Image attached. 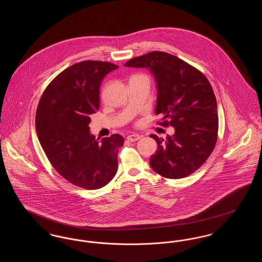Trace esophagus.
I'll return each instance as SVG.
<instances>
[{"label": "esophagus", "instance_id": "34e87169", "mask_svg": "<svg viewBox=\"0 0 262 262\" xmlns=\"http://www.w3.org/2000/svg\"><path fill=\"white\" fill-rule=\"evenodd\" d=\"M139 138H140V136H138V135H129L128 137H126V139H127L128 141H130V142L137 141Z\"/></svg>", "mask_w": 262, "mask_h": 262}]
</instances>
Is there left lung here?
Wrapping results in <instances>:
<instances>
[{"mask_svg":"<svg viewBox=\"0 0 262 262\" xmlns=\"http://www.w3.org/2000/svg\"><path fill=\"white\" fill-rule=\"evenodd\" d=\"M146 68L157 86L155 114L162 117L163 126H174L166 139L151 135L158 149L150 166L168 179L192 174L207 160L218 134L217 102L206 76L189 63L171 54L153 51L125 63Z\"/></svg>","mask_w":262,"mask_h":262,"instance_id":"1","label":"left lung"}]
</instances>
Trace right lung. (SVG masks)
<instances>
[{
	"instance_id": "right-lung-1",
	"label": "right lung",
	"mask_w": 262,
	"mask_h": 262,
	"mask_svg": "<svg viewBox=\"0 0 262 262\" xmlns=\"http://www.w3.org/2000/svg\"><path fill=\"white\" fill-rule=\"evenodd\" d=\"M112 62L83 61L57 75L38 104L35 126L39 142L55 170L68 182L98 189L112 181L124 137L99 141L89 132L90 115L99 109L104 76L118 69Z\"/></svg>"
}]
</instances>
